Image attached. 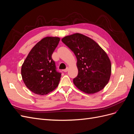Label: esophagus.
<instances>
[{
    "mask_svg": "<svg viewBox=\"0 0 134 134\" xmlns=\"http://www.w3.org/2000/svg\"><path fill=\"white\" fill-rule=\"evenodd\" d=\"M68 70H69V68H67L66 69H64L63 71H64L65 72H67Z\"/></svg>",
    "mask_w": 134,
    "mask_h": 134,
    "instance_id": "1",
    "label": "esophagus"
}]
</instances>
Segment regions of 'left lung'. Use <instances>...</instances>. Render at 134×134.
<instances>
[{"instance_id":"8db88e82","label":"left lung","mask_w":134,"mask_h":134,"mask_svg":"<svg viewBox=\"0 0 134 134\" xmlns=\"http://www.w3.org/2000/svg\"><path fill=\"white\" fill-rule=\"evenodd\" d=\"M62 41L77 59L78 74L73 79L76 87L87 94L102 90L111 74V61L106 52L93 39L81 34L66 36Z\"/></svg>"}]
</instances>
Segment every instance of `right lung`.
<instances>
[{"label":"right lung","mask_w":134,"mask_h":134,"mask_svg":"<svg viewBox=\"0 0 134 134\" xmlns=\"http://www.w3.org/2000/svg\"><path fill=\"white\" fill-rule=\"evenodd\" d=\"M60 40L58 37L43 38L33 47L24 61L21 68L22 80L35 94L46 95L58 86L62 74L56 71L51 56Z\"/></svg>","instance_id":"right-lung-1"}]
</instances>
